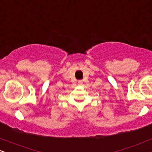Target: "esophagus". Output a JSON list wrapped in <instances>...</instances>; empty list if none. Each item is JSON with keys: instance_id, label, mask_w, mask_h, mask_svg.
Returning <instances> with one entry per match:
<instances>
[{"instance_id": "obj_1", "label": "esophagus", "mask_w": 152, "mask_h": 152, "mask_svg": "<svg viewBox=\"0 0 152 152\" xmlns=\"http://www.w3.org/2000/svg\"><path fill=\"white\" fill-rule=\"evenodd\" d=\"M78 83V85H82V84H83V82H82L81 81H79Z\"/></svg>"}]
</instances>
